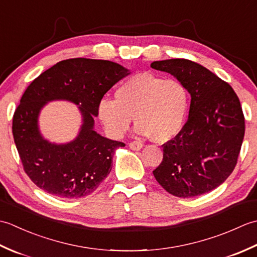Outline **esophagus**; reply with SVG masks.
I'll return each mask as SVG.
<instances>
[{"mask_svg": "<svg viewBox=\"0 0 257 257\" xmlns=\"http://www.w3.org/2000/svg\"><path fill=\"white\" fill-rule=\"evenodd\" d=\"M143 147L144 145L139 143V141H132V143L129 144V148L132 150H140Z\"/></svg>", "mask_w": 257, "mask_h": 257, "instance_id": "1", "label": "esophagus"}]
</instances>
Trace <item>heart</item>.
I'll use <instances>...</instances> for the list:
<instances>
[{
  "mask_svg": "<svg viewBox=\"0 0 257 257\" xmlns=\"http://www.w3.org/2000/svg\"><path fill=\"white\" fill-rule=\"evenodd\" d=\"M188 108L189 94L182 83L140 73L118 87L114 99L101 100L99 118L107 133L119 138L135 116L136 132L149 135L156 143H167L182 130Z\"/></svg>",
  "mask_w": 257,
  "mask_h": 257,
  "instance_id": "1",
  "label": "heart"
}]
</instances>
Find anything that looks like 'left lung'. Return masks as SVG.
I'll return each instance as SVG.
<instances>
[{
  "label": "left lung",
  "mask_w": 257,
  "mask_h": 257,
  "mask_svg": "<svg viewBox=\"0 0 257 257\" xmlns=\"http://www.w3.org/2000/svg\"><path fill=\"white\" fill-rule=\"evenodd\" d=\"M173 75L191 95L188 121L163 147L154 176L167 192L193 198L219 187L233 172L245 133L241 102L232 87L184 58L151 63Z\"/></svg>",
  "instance_id": "8db88e82"
}]
</instances>
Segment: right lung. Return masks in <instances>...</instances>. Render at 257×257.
<instances>
[{
	"label": "right lung",
	"instance_id": "add662e5",
	"mask_svg": "<svg viewBox=\"0 0 257 257\" xmlns=\"http://www.w3.org/2000/svg\"><path fill=\"white\" fill-rule=\"evenodd\" d=\"M117 63L90 58L62 61L32 81L13 116L12 132L24 171L38 188L62 199H78L99 187L111 171L112 156L123 143L94 130L103 95L129 75ZM80 105L83 124L79 136L64 145L52 144L38 129V114L48 101Z\"/></svg>",
	"mask_w": 257,
	"mask_h": 257
}]
</instances>
